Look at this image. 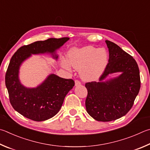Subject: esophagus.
Segmentation results:
<instances>
[{
    "mask_svg": "<svg viewBox=\"0 0 150 150\" xmlns=\"http://www.w3.org/2000/svg\"><path fill=\"white\" fill-rule=\"evenodd\" d=\"M75 86H79V85H81V82L79 80H75Z\"/></svg>",
    "mask_w": 150,
    "mask_h": 150,
    "instance_id": "esophagus-1",
    "label": "esophagus"
}]
</instances>
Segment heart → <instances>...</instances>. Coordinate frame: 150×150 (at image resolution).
Returning a JSON list of instances; mask_svg holds the SVG:
<instances>
[{"label":"heart","mask_w":150,"mask_h":150,"mask_svg":"<svg viewBox=\"0 0 150 150\" xmlns=\"http://www.w3.org/2000/svg\"><path fill=\"white\" fill-rule=\"evenodd\" d=\"M68 58L69 62L62 59V66L70 70V63L76 69H81V76L85 81L97 79L108 63V54L104 49H98L92 46L73 49L69 52Z\"/></svg>","instance_id":"obj_1"}]
</instances>
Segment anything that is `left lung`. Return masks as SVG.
Listing matches in <instances>:
<instances>
[{
    "instance_id": "left-lung-1",
    "label": "left lung",
    "mask_w": 150,
    "mask_h": 150,
    "mask_svg": "<svg viewBox=\"0 0 150 150\" xmlns=\"http://www.w3.org/2000/svg\"><path fill=\"white\" fill-rule=\"evenodd\" d=\"M109 60L100 77V82L85 83L88 91L86 111L98 121L108 122L121 118L132 108L140 88V71L135 59L115 43L105 40ZM122 72L119 77L105 82L110 73Z\"/></svg>"
}]
</instances>
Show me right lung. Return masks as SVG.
I'll return each instance as SVG.
<instances>
[{
  "mask_svg": "<svg viewBox=\"0 0 150 150\" xmlns=\"http://www.w3.org/2000/svg\"><path fill=\"white\" fill-rule=\"evenodd\" d=\"M69 37L50 38L24 45L13 54L5 75V84L11 105L21 115L35 121H42L52 117L60 110L65 97L73 86L74 81L54 74L35 88L21 85L18 79L21 64L31 54L54 52L63 45ZM58 58L56 55L54 56Z\"/></svg>",
  "mask_w": 150,
  "mask_h": 150,
  "instance_id": "add662e5",
  "label": "right lung"
}]
</instances>
